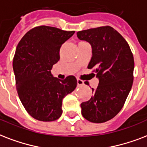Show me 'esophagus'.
<instances>
[{
  "label": "esophagus",
  "instance_id": "1",
  "mask_svg": "<svg viewBox=\"0 0 147 147\" xmlns=\"http://www.w3.org/2000/svg\"><path fill=\"white\" fill-rule=\"evenodd\" d=\"M83 85H84V81H82L81 80L77 79V86H83Z\"/></svg>",
  "mask_w": 147,
  "mask_h": 147
}]
</instances>
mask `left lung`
Here are the masks:
<instances>
[{
    "instance_id": "8db88e82",
    "label": "left lung",
    "mask_w": 147,
    "mask_h": 147,
    "mask_svg": "<svg viewBox=\"0 0 147 147\" xmlns=\"http://www.w3.org/2000/svg\"><path fill=\"white\" fill-rule=\"evenodd\" d=\"M88 42L92 57L87 68L99 80L90 100L80 104L83 117L90 122H107L123 107L134 82V56L126 40L113 27L106 26L77 32Z\"/></svg>"
}]
</instances>
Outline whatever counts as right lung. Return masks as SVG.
Returning <instances> with one entry per match:
<instances>
[{
  "instance_id": "right-lung-1",
  "label": "right lung",
  "mask_w": 147,
  "mask_h": 147,
  "mask_svg": "<svg viewBox=\"0 0 147 147\" xmlns=\"http://www.w3.org/2000/svg\"><path fill=\"white\" fill-rule=\"evenodd\" d=\"M74 33L40 26L29 30L16 48L13 69L18 96L36 120L49 122L60 118L63 98L77 86L74 76L61 80L51 71L60 60L61 47Z\"/></svg>"
}]
</instances>
